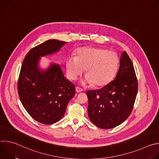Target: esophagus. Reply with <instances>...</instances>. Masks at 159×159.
Instances as JSON below:
<instances>
[{
	"label": "esophagus",
	"instance_id": "esophagus-1",
	"mask_svg": "<svg viewBox=\"0 0 159 159\" xmlns=\"http://www.w3.org/2000/svg\"><path fill=\"white\" fill-rule=\"evenodd\" d=\"M75 90H76L77 93H81V92L83 91V89H81V88H80V87H76Z\"/></svg>",
	"mask_w": 159,
	"mask_h": 159
}]
</instances>
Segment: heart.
Masks as SVG:
<instances>
[{
    "mask_svg": "<svg viewBox=\"0 0 159 159\" xmlns=\"http://www.w3.org/2000/svg\"><path fill=\"white\" fill-rule=\"evenodd\" d=\"M119 66L117 54L104 48L82 47L76 50V57L69 56L66 60L67 77L75 80L85 69L82 85L104 86L114 78Z\"/></svg>",
    "mask_w": 159,
    "mask_h": 159,
    "instance_id": "b5f03b06",
    "label": "heart"
}]
</instances>
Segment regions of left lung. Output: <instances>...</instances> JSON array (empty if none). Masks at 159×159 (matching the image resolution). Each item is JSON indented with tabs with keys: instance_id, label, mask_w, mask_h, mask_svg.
<instances>
[{
	"instance_id": "8db88e82",
	"label": "left lung",
	"mask_w": 159,
	"mask_h": 159,
	"mask_svg": "<svg viewBox=\"0 0 159 159\" xmlns=\"http://www.w3.org/2000/svg\"><path fill=\"white\" fill-rule=\"evenodd\" d=\"M138 92L134 66L125 51L121 53L120 68L115 79L98 90L87 92L88 116L102 129L115 128L129 116Z\"/></svg>"
}]
</instances>
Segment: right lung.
Masks as SVG:
<instances>
[{
	"label": "right lung",
	"mask_w": 159,
	"mask_h": 159,
	"mask_svg": "<svg viewBox=\"0 0 159 159\" xmlns=\"http://www.w3.org/2000/svg\"><path fill=\"white\" fill-rule=\"evenodd\" d=\"M66 42L49 39L32 48L22 62L17 83L20 102L29 115L44 125L58 121L75 96V85L66 79L59 64L39 67L41 57L58 52Z\"/></svg>",
	"instance_id": "obj_1"
}]
</instances>
